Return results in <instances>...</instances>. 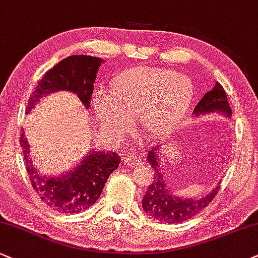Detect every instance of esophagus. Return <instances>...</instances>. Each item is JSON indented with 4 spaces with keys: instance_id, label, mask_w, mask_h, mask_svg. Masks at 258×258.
Listing matches in <instances>:
<instances>
[{
    "instance_id": "esophagus-1",
    "label": "esophagus",
    "mask_w": 258,
    "mask_h": 258,
    "mask_svg": "<svg viewBox=\"0 0 258 258\" xmlns=\"http://www.w3.org/2000/svg\"><path fill=\"white\" fill-rule=\"evenodd\" d=\"M123 160H124V163H125L126 165H129V166H132V165H138L141 163V159H140L139 155L135 153L126 154L125 157H124Z\"/></svg>"
}]
</instances>
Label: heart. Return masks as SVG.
Returning a JSON list of instances; mask_svg holds the SVG:
<instances>
[{
	"instance_id": "b5f03b06",
	"label": "heart",
	"mask_w": 258,
	"mask_h": 258,
	"mask_svg": "<svg viewBox=\"0 0 258 258\" xmlns=\"http://www.w3.org/2000/svg\"><path fill=\"white\" fill-rule=\"evenodd\" d=\"M194 93L189 76L163 68H136L120 74L110 92H97L94 109L114 135H122L129 118L136 117L147 134L161 136L179 122Z\"/></svg>"
}]
</instances>
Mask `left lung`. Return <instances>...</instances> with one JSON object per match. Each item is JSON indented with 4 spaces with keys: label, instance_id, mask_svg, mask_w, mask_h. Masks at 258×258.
Listing matches in <instances>:
<instances>
[{
    "label": "left lung",
    "instance_id": "1",
    "mask_svg": "<svg viewBox=\"0 0 258 258\" xmlns=\"http://www.w3.org/2000/svg\"><path fill=\"white\" fill-rule=\"evenodd\" d=\"M221 113L226 117L232 116V111L228 105L227 95L224 87L217 82L211 91L203 95L201 100L197 103L192 114L195 117L203 116L207 113ZM161 144L151 148L147 154L149 165L154 168L153 182L148 186L144 199H142V208L147 213L148 217L155 220L167 222V224H179L195 217L203 208H206L214 196L217 195L219 185L212 191L197 199H187L174 195L170 187V183L163 174V165L160 163Z\"/></svg>",
    "mask_w": 258,
    "mask_h": 258
}]
</instances>
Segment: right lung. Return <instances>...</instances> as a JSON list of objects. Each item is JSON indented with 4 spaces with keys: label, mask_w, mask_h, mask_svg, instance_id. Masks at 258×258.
I'll return each instance as SVG.
<instances>
[{
    "label": "right lung",
    "mask_w": 258,
    "mask_h": 258,
    "mask_svg": "<svg viewBox=\"0 0 258 258\" xmlns=\"http://www.w3.org/2000/svg\"><path fill=\"white\" fill-rule=\"evenodd\" d=\"M101 63V58L87 55H73L62 59L38 82L28 99L26 113L41 98L58 91L76 94L82 104L90 109L93 85ZM20 145L32 186L44 203L59 213L73 214L94 205L107 178L120 163V157L116 152L91 151L69 172L58 177L44 176L32 164L30 145L24 132L21 133Z\"/></svg>",
    "instance_id": "right-lung-1"
}]
</instances>
